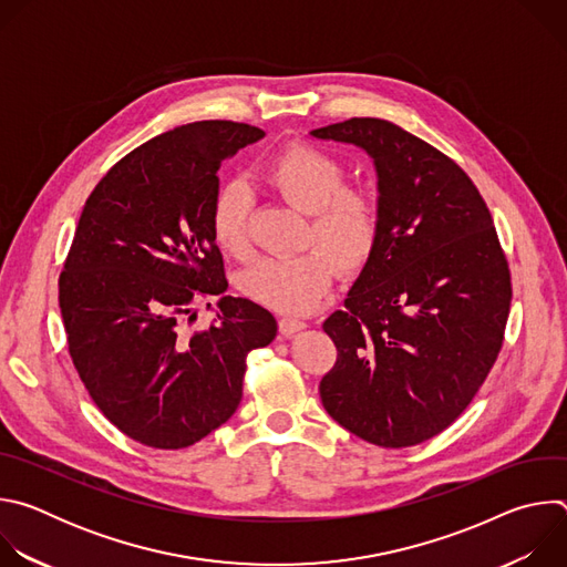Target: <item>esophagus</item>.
<instances>
[{
	"mask_svg": "<svg viewBox=\"0 0 567 567\" xmlns=\"http://www.w3.org/2000/svg\"><path fill=\"white\" fill-rule=\"evenodd\" d=\"M278 328H280V334H282V337H296L298 332L307 330V322L300 320V318H280Z\"/></svg>",
	"mask_w": 567,
	"mask_h": 567,
	"instance_id": "obj_1",
	"label": "esophagus"
}]
</instances>
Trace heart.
I'll list each match as a JSON object with an SVG mask.
<instances>
[{
    "label": "heart",
    "mask_w": 567,
    "mask_h": 567,
    "mask_svg": "<svg viewBox=\"0 0 567 567\" xmlns=\"http://www.w3.org/2000/svg\"><path fill=\"white\" fill-rule=\"evenodd\" d=\"M269 184L298 210L311 215V235L334 252L343 269H361L379 239V204L359 186H343V166L332 154L311 145L282 150L267 168ZM251 193L245 182L224 184L208 213L219 251L241 258L249 251L247 221ZM331 254L309 249L298 256H267L239 274L247 298L282 311L307 313L328 296L339 265Z\"/></svg>",
    "instance_id": "b5f03b06"
}]
</instances>
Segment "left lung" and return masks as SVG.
<instances>
[{"instance_id":"1","label":"left lung","mask_w":567,"mask_h":567,"mask_svg":"<svg viewBox=\"0 0 567 567\" xmlns=\"http://www.w3.org/2000/svg\"><path fill=\"white\" fill-rule=\"evenodd\" d=\"M309 136L354 145L374 166L379 239L326 330L328 415L357 437L403 449L451 426L487 379L512 280L487 204L449 156L381 118Z\"/></svg>"}]
</instances>
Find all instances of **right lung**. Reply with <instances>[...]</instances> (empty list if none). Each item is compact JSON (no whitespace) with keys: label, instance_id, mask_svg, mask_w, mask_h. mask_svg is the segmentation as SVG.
Instances as JSON below:
<instances>
[{"label":"right lung","instance_id":"1","mask_svg":"<svg viewBox=\"0 0 567 567\" xmlns=\"http://www.w3.org/2000/svg\"><path fill=\"white\" fill-rule=\"evenodd\" d=\"M265 138L233 121H197L132 150L78 219L60 276L73 365L101 413L152 449H186L237 411L247 354L278 332L271 311L226 296L208 213L221 161ZM199 295L220 322L183 332ZM210 307V305H208Z\"/></svg>","mask_w":567,"mask_h":567}]
</instances>
